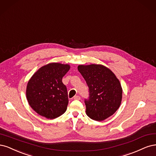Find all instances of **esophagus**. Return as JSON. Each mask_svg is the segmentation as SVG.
<instances>
[{
    "label": "esophagus",
    "instance_id": "esophagus-1",
    "mask_svg": "<svg viewBox=\"0 0 156 156\" xmlns=\"http://www.w3.org/2000/svg\"><path fill=\"white\" fill-rule=\"evenodd\" d=\"M74 100H80V97L79 95H76V96L74 97Z\"/></svg>",
    "mask_w": 156,
    "mask_h": 156
}]
</instances>
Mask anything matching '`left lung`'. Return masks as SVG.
<instances>
[{"label": "left lung", "instance_id": "left-lung-1", "mask_svg": "<svg viewBox=\"0 0 156 156\" xmlns=\"http://www.w3.org/2000/svg\"><path fill=\"white\" fill-rule=\"evenodd\" d=\"M78 69L89 87V97L84 100L87 116L97 121L112 116L122 100L119 80L111 70L102 65H79Z\"/></svg>", "mask_w": 156, "mask_h": 156}]
</instances>
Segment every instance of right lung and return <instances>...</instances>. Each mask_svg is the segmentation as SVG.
Here are the masks:
<instances>
[{"label":"right lung","instance_id":"obj_1","mask_svg":"<svg viewBox=\"0 0 156 156\" xmlns=\"http://www.w3.org/2000/svg\"><path fill=\"white\" fill-rule=\"evenodd\" d=\"M69 69V65L49 63L40 68L29 80L27 98L29 105L39 115L53 119L66 112L69 98L62 78Z\"/></svg>","mask_w":156,"mask_h":156}]
</instances>
